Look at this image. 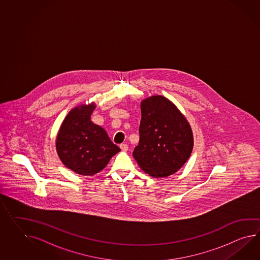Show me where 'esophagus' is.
<instances>
[{
    "label": "esophagus",
    "mask_w": 260,
    "mask_h": 260,
    "mask_svg": "<svg viewBox=\"0 0 260 260\" xmlns=\"http://www.w3.org/2000/svg\"><path fill=\"white\" fill-rule=\"evenodd\" d=\"M120 148L122 151H127L128 149V146H127V144H122V145H120Z\"/></svg>",
    "instance_id": "34e87169"
}]
</instances>
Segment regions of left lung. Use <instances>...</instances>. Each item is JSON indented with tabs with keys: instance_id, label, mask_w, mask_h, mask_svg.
Listing matches in <instances>:
<instances>
[{
	"instance_id": "1",
	"label": "left lung",
	"mask_w": 260,
	"mask_h": 260,
	"mask_svg": "<svg viewBox=\"0 0 260 260\" xmlns=\"http://www.w3.org/2000/svg\"><path fill=\"white\" fill-rule=\"evenodd\" d=\"M140 140L133 155L143 171L153 177L171 176L190 158L193 136L189 122L162 95L141 102Z\"/></svg>"
}]
</instances>
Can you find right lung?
<instances>
[{"label":"right lung","mask_w":260,"mask_h":260,"mask_svg":"<svg viewBox=\"0 0 260 260\" xmlns=\"http://www.w3.org/2000/svg\"><path fill=\"white\" fill-rule=\"evenodd\" d=\"M95 103L80 105L66 116L56 138V150L69 169L83 176L102 171L120 148L103 127L91 121Z\"/></svg>","instance_id":"add662e5"}]
</instances>
